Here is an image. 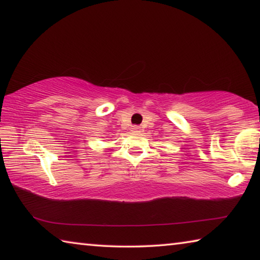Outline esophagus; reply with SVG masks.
<instances>
[{
    "label": "esophagus",
    "instance_id": "esophagus-1",
    "mask_svg": "<svg viewBox=\"0 0 260 260\" xmlns=\"http://www.w3.org/2000/svg\"><path fill=\"white\" fill-rule=\"evenodd\" d=\"M131 131L133 132V133H140V132H141V127H140V126H132Z\"/></svg>",
    "mask_w": 260,
    "mask_h": 260
}]
</instances>
